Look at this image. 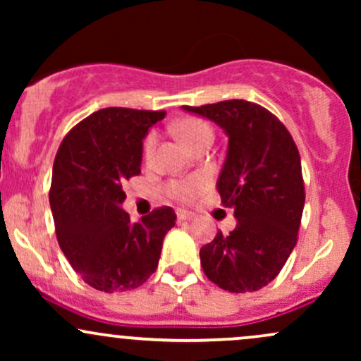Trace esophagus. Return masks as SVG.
<instances>
[{"label": "esophagus", "mask_w": 361, "mask_h": 361, "mask_svg": "<svg viewBox=\"0 0 361 361\" xmlns=\"http://www.w3.org/2000/svg\"><path fill=\"white\" fill-rule=\"evenodd\" d=\"M176 219H178V222L183 224V222H190V221H192L193 215L190 214V212H185V210H178V212H176Z\"/></svg>", "instance_id": "esophagus-1"}]
</instances>
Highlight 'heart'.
<instances>
[{
	"mask_svg": "<svg viewBox=\"0 0 361 361\" xmlns=\"http://www.w3.org/2000/svg\"><path fill=\"white\" fill-rule=\"evenodd\" d=\"M175 134L178 135V139L185 144L188 149H193L197 144L204 142V140H212L214 139V132L212 128L207 122L200 118H183L173 127ZM156 146V135L151 134L146 139V144H144V152H146V157H151L152 151H154ZM209 185L205 176H192L186 178V180L181 181H173V183L168 185L166 193L171 198L180 202H188L192 200L193 197H197L202 190H205V186Z\"/></svg>",
	"mask_w": 361,
	"mask_h": 361,
	"instance_id": "heart-1",
	"label": "heart"
}]
</instances>
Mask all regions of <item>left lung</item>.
Here are the masks:
<instances>
[{"label":"left lung","mask_w":361,"mask_h":361,"mask_svg":"<svg viewBox=\"0 0 361 361\" xmlns=\"http://www.w3.org/2000/svg\"><path fill=\"white\" fill-rule=\"evenodd\" d=\"M217 123L227 152L217 192L238 224L200 250L207 279L233 293L270 283L297 244L305 192L299 149L275 115L246 100L181 106Z\"/></svg>","instance_id":"8db88e82"}]
</instances>
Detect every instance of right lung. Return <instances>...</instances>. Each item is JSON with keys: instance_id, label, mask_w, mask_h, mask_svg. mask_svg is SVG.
Returning a JSON list of instances; mask_svg holds the SVG:
<instances>
[{"instance_id": "add662e5", "label": "right lung", "mask_w": 361, "mask_h": 361, "mask_svg": "<svg viewBox=\"0 0 361 361\" xmlns=\"http://www.w3.org/2000/svg\"><path fill=\"white\" fill-rule=\"evenodd\" d=\"M166 111L110 106L91 114L62 140L49 193L57 241L71 267L106 293L137 288L156 271L171 207L132 222L122 185L137 176L142 140Z\"/></svg>"}]
</instances>
